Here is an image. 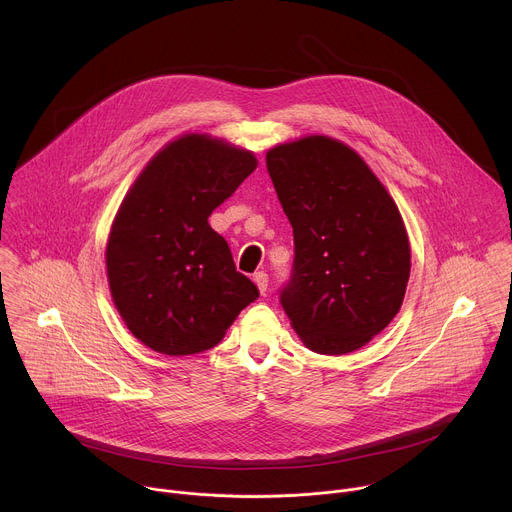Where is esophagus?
<instances>
[{
	"label": "esophagus",
	"instance_id": "34e87169",
	"mask_svg": "<svg viewBox=\"0 0 512 512\" xmlns=\"http://www.w3.org/2000/svg\"><path fill=\"white\" fill-rule=\"evenodd\" d=\"M253 281H255L257 289H259V291H261V294L265 296V291H267V285H269V277H267V273H265V271H257V273L253 275Z\"/></svg>",
	"mask_w": 512,
	"mask_h": 512
}]
</instances>
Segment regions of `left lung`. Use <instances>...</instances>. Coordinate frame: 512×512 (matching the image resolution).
Segmentation results:
<instances>
[{"instance_id": "8db88e82", "label": "left lung", "mask_w": 512, "mask_h": 512, "mask_svg": "<svg viewBox=\"0 0 512 512\" xmlns=\"http://www.w3.org/2000/svg\"><path fill=\"white\" fill-rule=\"evenodd\" d=\"M265 160L296 249L279 302L310 350H358L389 326L405 298L411 249L399 208L338 139L281 143Z\"/></svg>"}]
</instances>
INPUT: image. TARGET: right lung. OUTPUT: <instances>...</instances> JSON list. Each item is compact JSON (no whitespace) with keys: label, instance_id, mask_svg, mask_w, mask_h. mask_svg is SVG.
<instances>
[{"label":"right lung","instance_id":"add662e5","mask_svg":"<svg viewBox=\"0 0 512 512\" xmlns=\"http://www.w3.org/2000/svg\"><path fill=\"white\" fill-rule=\"evenodd\" d=\"M255 168L251 152L188 133L129 188L107 241V277L117 312L145 346L168 356L204 352L259 298L208 225Z\"/></svg>","mask_w":512,"mask_h":512}]
</instances>
